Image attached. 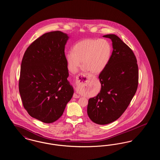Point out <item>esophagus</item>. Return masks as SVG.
I'll list each match as a JSON object with an SVG mask.
<instances>
[{"label": "esophagus", "instance_id": "34e87169", "mask_svg": "<svg viewBox=\"0 0 160 160\" xmlns=\"http://www.w3.org/2000/svg\"><path fill=\"white\" fill-rule=\"evenodd\" d=\"M79 77L81 80H80L79 79V78L78 77H77V80H76V84L79 83H80V80H82V81H83L84 80H86V79H88V77L89 76L87 75V74H82L81 76H78ZM80 95H77L76 93H74V95H73V97L74 98H78L79 97H80Z\"/></svg>", "mask_w": 160, "mask_h": 160}]
</instances>
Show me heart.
<instances>
[{"label": "heart", "mask_w": 160, "mask_h": 160, "mask_svg": "<svg viewBox=\"0 0 160 160\" xmlns=\"http://www.w3.org/2000/svg\"><path fill=\"white\" fill-rule=\"evenodd\" d=\"M112 53V47L106 39H85L74 45L73 52L69 51L66 54L68 68L72 73H76L82 62L83 71L99 74L108 65Z\"/></svg>", "instance_id": "b5f03b06"}]
</instances>
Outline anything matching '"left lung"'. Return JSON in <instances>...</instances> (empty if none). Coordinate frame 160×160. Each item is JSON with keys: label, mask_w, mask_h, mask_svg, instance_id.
<instances>
[{"label": "left lung", "mask_w": 160, "mask_h": 160, "mask_svg": "<svg viewBox=\"0 0 160 160\" xmlns=\"http://www.w3.org/2000/svg\"><path fill=\"white\" fill-rule=\"evenodd\" d=\"M112 42L110 62L99 75L101 88L89 99L87 113L92 122L106 125L117 120L129 106L138 86L137 59L132 50L117 35L102 36Z\"/></svg>", "instance_id": "obj_1"}]
</instances>
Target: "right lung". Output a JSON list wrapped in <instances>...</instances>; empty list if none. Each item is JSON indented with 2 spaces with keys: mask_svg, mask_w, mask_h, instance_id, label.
Returning <instances> with one entry per match:
<instances>
[{
  "mask_svg": "<svg viewBox=\"0 0 160 160\" xmlns=\"http://www.w3.org/2000/svg\"><path fill=\"white\" fill-rule=\"evenodd\" d=\"M69 38L61 31L46 33L24 54L19 80L23 106L32 118L44 123L57 121L72 98L65 47Z\"/></svg>",
  "mask_w": 160,
  "mask_h": 160,
  "instance_id": "add662e5",
  "label": "right lung"
}]
</instances>
